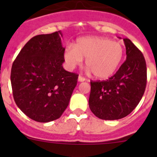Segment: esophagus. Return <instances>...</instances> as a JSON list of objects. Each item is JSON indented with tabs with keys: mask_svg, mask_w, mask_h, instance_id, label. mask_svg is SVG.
Returning <instances> with one entry per match:
<instances>
[{
	"mask_svg": "<svg viewBox=\"0 0 157 157\" xmlns=\"http://www.w3.org/2000/svg\"><path fill=\"white\" fill-rule=\"evenodd\" d=\"M85 80H86V79H85L84 77H82V76L80 75L78 77V81L79 82H83V81H85Z\"/></svg>",
	"mask_w": 157,
	"mask_h": 157,
	"instance_id": "esophagus-1",
	"label": "esophagus"
}]
</instances>
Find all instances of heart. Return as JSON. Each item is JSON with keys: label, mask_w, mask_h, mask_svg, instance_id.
Segmentation results:
<instances>
[{"label": "heart", "mask_w": 157, "mask_h": 157, "mask_svg": "<svg viewBox=\"0 0 157 157\" xmlns=\"http://www.w3.org/2000/svg\"><path fill=\"white\" fill-rule=\"evenodd\" d=\"M124 48L120 42L102 36H85L77 39L73 46H67L64 58L70 69L85 64L96 79L104 80L115 74L124 57Z\"/></svg>", "instance_id": "b5f03b06"}]
</instances>
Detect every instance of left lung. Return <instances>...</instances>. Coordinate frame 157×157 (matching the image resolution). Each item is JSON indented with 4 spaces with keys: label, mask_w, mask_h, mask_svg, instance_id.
I'll return each mask as SVG.
<instances>
[{
    "label": "left lung",
    "mask_w": 157,
    "mask_h": 157,
    "mask_svg": "<svg viewBox=\"0 0 157 157\" xmlns=\"http://www.w3.org/2000/svg\"><path fill=\"white\" fill-rule=\"evenodd\" d=\"M126 61L108 80L92 81L89 106L100 119L117 120L129 115L140 102L147 84V65L140 50L124 39Z\"/></svg>",
    "instance_id": "8db88e82"
}]
</instances>
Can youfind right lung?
<instances>
[{
    "instance_id": "add662e5",
    "label": "right lung",
    "mask_w": 157,
    "mask_h": 157,
    "mask_svg": "<svg viewBox=\"0 0 157 157\" xmlns=\"http://www.w3.org/2000/svg\"><path fill=\"white\" fill-rule=\"evenodd\" d=\"M62 33L34 36L23 46L11 68L14 101L38 122L59 118L67 109L78 75L65 71Z\"/></svg>"
}]
</instances>
